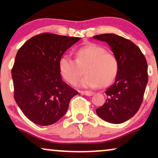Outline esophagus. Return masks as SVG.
Masks as SVG:
<instances>
[{
    "instance_id": "34e87169",
    "label": "esophagus",
    "mask_w": 158,
    "mask_h": 158,
    "mask_svg": "<svg viewBox=\"0 0 158 158\" xmlns=\"http://www.w3.org/2000/svg\"><path fill=\"white\" fill-rule=\"evenodd\" d=\"M80 93L82 94H85V95H86V96H88V97H90V96H93L94 94V92L88 91V90H81Z\"/></svg>"
}]
</instances>
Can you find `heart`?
<instances>
[{
  "label": "heart",
  "instance_id": "b5f03b06",
  "mask_svg": "<svg viewBox=\"0 0 158 158\" xmlns=\"http://www.w3.org/2000/svg\"><path fill=\"white\" fill-rule=\"evenodd\" d=\"M75 54L76 59L64 54L59 61L61 76L70 85L77 84L83 74V68L86 75L79 85L85 88H105L117 77L119 70L117 59L101 45L89 43L78 48Z\"/></svg>",
  "mask_w": 158,
  "mask_h": 158
}]
</instances>
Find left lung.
Returning <instances> with one entry per match:
<instances>
[{
  "instance_id": "8db88e82",
  "label": "left lung",
  "mask_w": 158,
  "mask_h": 158,
  "mask_svg": "<svg viewBox=\"0 0 158 158\" xmlns=\"http://www.w3.org/2000/svg\"><path fill=\"white\" fill-rule=\"evenodd\" d=\"M95 39L109 44L117 59L116 80L106 90L107 99L96 112L106 122L119 124L138 111L148 82V65L140 49L130 40L115 34H101Z\"/></svg>"
}]
</instances>
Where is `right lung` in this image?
Masks as SVG:
<instances>
[{
    "label": "right lung",
    "instance_id": "1",
    "mask_svg": "<svg viewBox=\"0 0 158 158\" xmlns=\"http://www.w3.org/2000/svg\"><path fill=\"white\" fill-rule=\"evenodd\" d=\"M79 39L44 32L29 39L18 51L12 69L14 98L32 123L49 126L57 122L79 93L61 79L59 61Z\"/></svg>",
    "mask_w": 158,
    "mask_h": 158
}]
</instances>
